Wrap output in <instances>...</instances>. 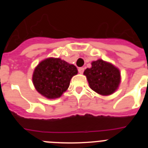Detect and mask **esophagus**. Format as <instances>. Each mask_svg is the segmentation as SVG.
<instances>
[{
	"mask_svg": "<svg viewBox=\"0 0 148 148\" xmlns=\"http://www.w3.org/2000/svg\"><path fill=\"white\" fill-rule=\"evenodd\" d=\"M84 67L78 68V72H79V73L82 74V73H84Z\"/></svg>",
	"mask_w": 148,
	"mask_h": 148,
	"instance_id": "1",
	"label": "esophagus"
}]
</instances>
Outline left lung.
I'll return each instance as SVG.
<instances>
[{
	"mask_svg": "<svg viewBox=\"0 0 148 148\" xmlns=\"http://www.w3.org/2000/svg\"><path fill=\"white\" fill-rule=\"evenodd\" d=\"M84 74L87 76L90 88L101 95L113 93L119 85V69L103 60L92 61V67L86 69Z\"/></svg>",
	"mask_w": 148,
	"mask_h": 148,
	"instance_id": "8db88e82",
	"label": "left lung"
}]
</instances>
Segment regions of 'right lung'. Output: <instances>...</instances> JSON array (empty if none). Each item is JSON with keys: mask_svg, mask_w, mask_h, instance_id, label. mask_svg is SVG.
Segmentation results:
<instances>
[{"mask_svg": "<svg viewBox=\"0 0 148 148\" xmlns=\"http://www.w3.org/2000/svg\"><path fill=\"white\" fill-rule=\"evenodd\" d=\"M76 66L60 58H49L41 61L35 69L32 82L38 92L48 99L60 97L70 86Z\"/></svg>", "mask_w": 148, "mask_h": 148, "instance_id": "1", "label": "right lung"}]
</instances>
